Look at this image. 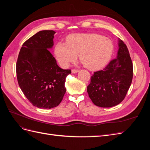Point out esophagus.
Returning a JSON list of instances; mask_svg holds the SVG:
<instances>
[{
  "label": "esophagus",
  "instance_id": "obj_1",
  "mask_svg": "<svg viewBox=\"0 0 150 150\" xmlns=\"http://www.w3.org/2000/svg\"><path fill=\"white\" fill-rule=\"evenodd\" d=\"M71 72H72V73L75 74V73H77V72H78L79 70L78 69H72Z\"/></svg>",
  "mask_w": 150,
  "mask_h": 150
}]
</instances>
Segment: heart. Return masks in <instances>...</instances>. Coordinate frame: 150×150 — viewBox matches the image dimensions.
I'll use <instances>...</instances> for the list:
<instances>
[{
  "instance_id": "1",
  "label": "heart",
  "mask_w": 150,
  "mask_h": 150,
  "mask_svg": "<svg viewBox=\"0 0 150 150\" xmlns=\"http://www.w3.org/2000/svg\"><path fill=\"white\" fill-rule=\"evenodd\" d=\"M113 50L110 40L97 34H74L68 36L66 42H59L54 54L59 64L66 68L79 56L84 66L95 69L110 59Z\"/></svg>"
}]
</instances>
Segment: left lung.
I'll use <instances>...</instances> for the list:
<instances>
[{"label":"left lung","mask_w":150,"mask_h":150,"mask_svg":"<svg viewBox=\"0 0 150 150\" xmlns=\"http://www.w3.org/2000/svg\"><path fill=\"white\" fill-rule=\"evenodd\" d=\"M117 57L103 70L94 72L88 86L89 97L95 105L110 108L125 99L133 79V68L128 49L118 40Z\"/></svg>","instance_id":"1"}]
</instances>
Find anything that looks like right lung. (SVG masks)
<instances>
[{"label": "right lung", "instance_id": "1", "mask_svg": "<svg viewBox=\"0 0 150 150\" xmlns=\"http://www.w3.org/2000/svg\"><path fill=\"white\" fill-rule=\"evenodd\" d=\"M54 30H40L22 45L16 64L18 83L34 106L51 109L57 106L66 93L69 69H62L49 50L54 45Z\"/></svg>", "mask_w": 150, "mask_h": 150}]
</instances>
